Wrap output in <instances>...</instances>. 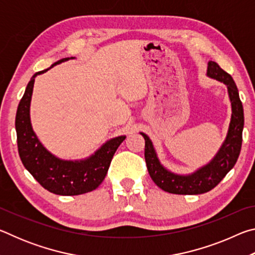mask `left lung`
<instances>
[{"mask_svg":"<svg viewBox=\"0 0 255 255\" xmlns=\"http://www.w3.org/2000/svg\"><path fill=\"white\" fill-rule=\"evenodd\" d=\"M207 76L225 84L230 98L232 115L225 139L210 161L188 174H180L166 169L159 161L150 138L144 132L145 161L148 173L158 188L175 195H201L214 189L234 167L242 146L244 111L239 90L233 77L222 70L217 63L209 60Z\"/></svg>","mask_w":255,"mask_h":255,"instance_id":"8db88e82","label":"left lung"}]
</instances>
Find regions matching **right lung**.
I'll return each instance as SVG.
<instances>
[{
  "label": "right lung",
  "mask_w": 255,
  "mask_h": 255,
  "mask_svg": "<svg viewBox=\"0 0 255 255\" xmlns=\"http://www.w3.org/2000/svg\"><path fill=\"white\" fill-rule=\"evenodd\" d=\"M75 57L59 59L47 70L30 79L15 116V130L19 155L22 164L42 187L59 196H77L93 191L105 180L111 159L126 136L110 138L90 156L81 159H64L50 153L33 131L30 119L34 79L54 66Z\"/></svg>",
  "instance_id": "1"
}]
</instances>
